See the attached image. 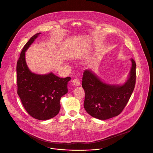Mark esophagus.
Wrapping results in <instances>:
<instances>
[{
    "label": "esophagus",
    "instance_id": "34e87169",
    "mask_svg": "<svg viewBox=\"0 0 153 153\" xmlns=\"http://www.w3.org/2000/svg\"><path fill=\"white\" fill-rule=\"evenodd\" d=\"M72 82H73V84L75 86H79L80 84V82L78 79H73Z\"/></svg>",
    "mask_w": 153,
    "mask_h": 153
}]
</instances>
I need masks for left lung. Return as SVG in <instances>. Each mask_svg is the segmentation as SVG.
<instances>
[{
    "label": "left lung",
    "instance_id": "8db88e82",
    "mask_svg": "<svg viewBox=\"0 0 153 153\" xmlns=\"http://www.w3.org/2000/svg\"><path fill=\"white\" fill-rule=\"evenodd\" d=\"M130 60L131 67L126 80L122 85L105 82L91 69L84 71L82 84L85 94L83 106L92 117L106 120L122 111L136 83V64L133 59Z\"/></svg>",
    "mask_w": 153,
    "mask_h": 153
}]
</instances>
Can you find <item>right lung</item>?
Listing matches in <instances>:
<instances>
[{"mask_svg": "<svg viewBox=\"0 0 153 153\" xmlns=\"http://www.w3.org/2000/svg\"><path fill=\"white\" fill-rule=\"evenodd\" d=\"M40 34L38 33L31 37L17 61V94L31 116L46 120L59 113L60 99L68 93V82L71 78H60L52 72L38 74L30 71L26 62L25 52Z\"/></svg>", "mask_w": 153, "mask_h": 153, "instance_id": "obj_1", "label": "right lung"}]
</instances>
